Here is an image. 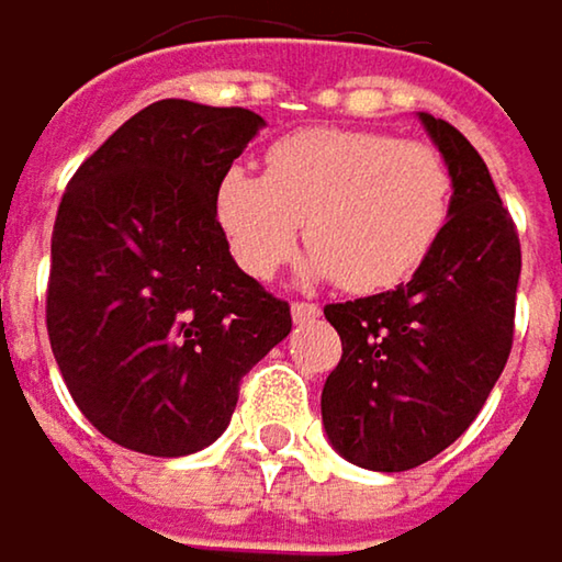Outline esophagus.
Masks as SVG:
<instances>
[{
  "label": "esophagus",
  "instance_id": "esophagus-1",
  "mask_svg": "<svg viewBox=\"0 0 562 562\" xmlns=\"http://www.w3.org/2000/svg\"><path fill=\"white\" fill-rule=\"evenodd\" d=\"M291 317H294V324H311V321H317L321 317V307L317 304H291Z\"/></svg>",
  "mask_w": 562,
  "mask_h": 562
}]
</instances>
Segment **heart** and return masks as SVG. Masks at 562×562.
<instances>
[{"label":"heart","instance_id":"b5f03b06","mask_svg":"<svg viewBox=\"0 0 562 562\" xmlns=\"http://www.w3.org/2000/svg\"><path fill=\"white\" fill-rule=\"evenodd\" d=\"M451 209L438 149L373 131L311 127L268 149L265 176L232 166L215 218L232 258L271 278L308 222L304 281H344L357 294L403 284L435 248Z\"/></svg>","mask_w":562,"mask_h":562}]
</instances>
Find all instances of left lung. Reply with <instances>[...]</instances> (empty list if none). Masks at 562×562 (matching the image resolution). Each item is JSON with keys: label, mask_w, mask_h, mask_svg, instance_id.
I'll use <instances>...</instances> for the list:
<instances>
[{"label": "left lung", "mask_w": 562, "mask_h": 562, "mask_svg": "<svg viewBox=\"0 0 562 562\" xmlns=\"http://www.w3.org/2000/svg\"><path fill=\"white\" fill-rule=\"evenodd\" d=\"M451 172L448 222L409 284L327 304L344 357L321 393L330 445L370 471H409L481 413L514 340L520 241L494 179L451 124L419 114Z\"/></svg>", "instance_id": "left-lung-1"}]
</instances>
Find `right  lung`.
<instances>
[{
  "label": "right lung",
  "instance_id": "1",
  "mask_svg": "<svg viewBox=\"0 0 562 562\" xmlns=\"http://www.w3.org/2000/svg\"><path fill=\"white\" fill-rule=\"evenodd\" d=\"M265 121L156 101L71 176L48 278V340L101 435L156 458L212 445L238 380L291 334V307L248 278L215 189Z\"/></svg>",
  "mask_w": 562,
  "mask_h": 562
}]
</instances>
